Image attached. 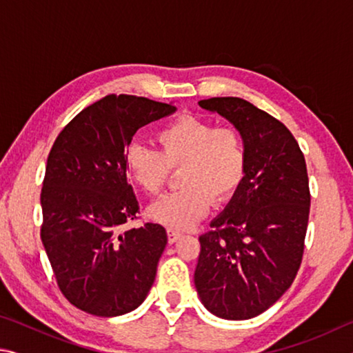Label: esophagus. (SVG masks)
I'll return each mask as SVG.
<instances>
[{
  "label": "esophagus",
  "instance_id": "obj_1",
  "mask_svg": "<svg viewBox=\"0 0 353 353\" xmlns=\"http://www.w3.org/2000/svg\"><path fill=\"white\" fill-rule=\"evenodd\" d=\"M181 236H182L181 232H176V230H172V229H168V243H170V244L176 243Z\"/></svg>",
  "mask_w": 353,
  "mask_h": 353
}]
</instances>
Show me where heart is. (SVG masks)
<instances>
[{
  "label": "heart",
  "instance_id": "1",
  "mask_svg": "<svg viewBox=\"0 0 353 353\" xmlns=\"http://www.w3.org/2000/svg\"><path fill=\"white\" fill-rule=\"evenodd\" d=\"M159 149L132 143L124 166L129 177L149 196L163 191L171 168H183L185 188L165 196L149 207V216L170 229L183 230L205 216L212 199H232L248 170V151L235 128L204 118L183 115L159 130Z\"/></svg>",
  "mask_w": 353,
  "mask_h": 353
}]
</instances>
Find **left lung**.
<instances>
[{
	"mask_svg": "<svg viewBox=\"0 0 353 353\" xmlns=\"http://www.w3.org/2000/svg\"><path fill=\"white\" fill-rule=\"evenodd\" d=\"M241 134L248 170L213 230L199 236L194 285L208 312L250 319L272 307L296 279L305 241L310 188L303 154L283 123L241 98L198 103Z\"/></svg>",
	"mask_w": 353,
	"mask_h": 353,
	"instance_id": "left-lung-1",
	"label": "left lung"
}]
</instances>
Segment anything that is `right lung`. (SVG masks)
Listing matches in <instances>:
<instances>
[{
  "label": "right lung",
  "instance_id": "right-lung-1",
  "mask_svg": "<svg viewBox=\"0 0 353 353\" xmlns=\"http://www.w3.org/2000/svg\"><path fill=\"white\" fill-rule=\"evenodd\" d=\"M176 110L109 94L77 113L51 148L40 236L62 294L82 312L126 314L151 290L168 236L152 223L124 229L139 213L124 155L137 130Z\"/></svg>",
  "mask_w": 353,
  "mask_h": 353
}]
</instances>
